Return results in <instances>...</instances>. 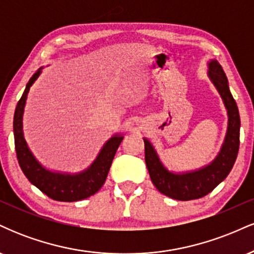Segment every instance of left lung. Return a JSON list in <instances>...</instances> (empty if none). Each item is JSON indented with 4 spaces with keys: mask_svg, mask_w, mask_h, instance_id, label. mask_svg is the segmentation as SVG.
Masks as SVG:
<instances>
[{
    "mask_svg": "<svg viewBox=\"0 0 254 254\" xmlns=\"http://www.w3.org/2000/svg\"><path fill=\"white\" fill-rule=\"evenodd\" d=\"M208 75L220 93L228 112V130L216 159L200 170L177 174L166 170L153 145L144 138L145 164L151 182L161 193L177 200L198 199L206 196L226 179L238 156L240 145V116L237 103L229 90L226 74L217 61L209 63Z\"/></svg>",
    "mask_w": 254,
    "mask_h": 254,
    "instance_id": "obj_1",
    "label": "left lung"
}]
</instances>
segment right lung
Listing matches in <instances>:
<instances>
[{
	"label": "right lung",
	"instance_id": "obj_1",
	"mask_svg": "<svg viewBox=\"0 0 254 254\" xmlns=\"http://www.w3.org/2000/svg\"><path fill=\"white\" fill-rule=\"evenodd\" d=\"M40 70L42 68L34 72L33 76L26 84L24 94L20 98L14 113V142H15L17 161L26 178L48 197L60 202H75V200L84 199L98 192L104 185L116 151L123 141V136L116 135L111 137L99 153L97 160L84 172L71 176V174L55 173L45 170L28 149L22 132V115H24L26 98L30 92V87L39 76Z\"/></svg>",
	"mask_w": 254,
	"mask_h": 254
}]
</instances>
